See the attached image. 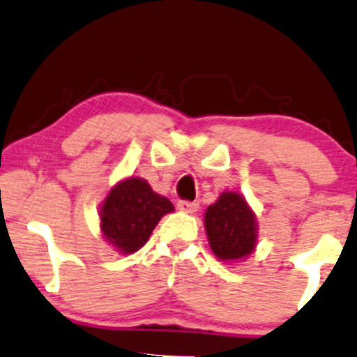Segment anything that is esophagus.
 <instances>
[{"label":"esophagus","mask_w":357,"mask_h":357,"mask_svg":"<svg viewBox=\"0 0 357 357\" xmlns=\"http://www.w3.org/2000/svg\"><path fill=\"white\" fill-rule=\"evenodd\" d=\"M199 204L195 203V202H186V199H181V202H178V210L183 211V213H195L198 210Z\"/></svg>","instance_id":"esophagus-1"}]
</instances>
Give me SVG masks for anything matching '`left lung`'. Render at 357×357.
<instances>
[{
  "instance_id": "1",
  "label": "left lung",
  "mask_w": 357,
  "mask_h": 357,
  "mask_svg": "<svg viewBox=\"0 0 357 357\" xmlns=\"http://www.w3.org/2000/svg\"><path fill=\"white\" fill-rule=\"evenodd\" d=\"M210 247L220 260L235 261L250 255L257 243L255 215L236 192H223L204 213Z\"/></svg>"
}]
</instances>
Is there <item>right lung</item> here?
I'll list each match as a JSON object with an SVG mask.
<instances>
[{"instance_id": "obj_1", "label": "right lung", "mask_w": 357, "mask_h": 357, "mask_svg": "<svg viewBox=\"0 0 357 357\" xmlns=\"http://www.w3.org/2000/svg\"><path fill=\"white\" fill-rule=\"evenodd\" d=\"M173 210V203L154 192L144 179L129 178L112 188L102 204V233L117 252L134 253L144 247L158 221Z\"/></svg>"}]
</instances>
